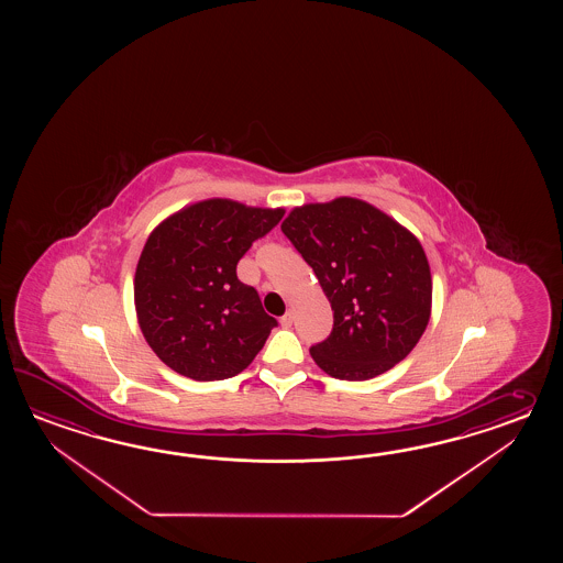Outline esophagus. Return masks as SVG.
<instances>
[{
	"label": "esophagus",
	"mask_w": 563,
	"mask_h": 563,
	"mask_svg": "<svg viewBox=\"0 0 563 563\" xmlns=\"http://www.w3.org/2000/svg\"><path fill=\"white\" fill-rule=\"evenodd\" d=\"M279 323H282L284 328H291V323H294V313H291V311H286V313L282 316Z\"/></svg>",
	"instance_id": "1"
}]
</instances>
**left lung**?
I'll return each instance as SVG.
<instances>
[{
  "label": "left lung",
  "mask_w": 563,
  "mask_h": 563,
  "mask_svg": "<svg viewBox=\"0 0 563 563\" xmlns=\"http://www.w3.org/2000/svg\"><path fill=\"white\" fill-rule=\"evenodd\" d=\"M282 231L334 311L311 358L340 380H368L417 346L431 316L432 282L419 240L376 207L340 197L294 209Z\"/></svg>",
  "instance_id": "1"
}]
</instances>
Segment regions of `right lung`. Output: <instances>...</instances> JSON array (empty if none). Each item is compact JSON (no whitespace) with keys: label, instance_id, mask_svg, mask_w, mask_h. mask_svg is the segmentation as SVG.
Listing matches in <instances>:
<instances>
[{"label":"right lung","instance_id":"obj_1","mask_svg":"<svg viewBox=\"0 0 563 563\" xmlns=\"http://www.w3.org/2000/svg\"><path fill=\"white\" fill-rule=\"evenodd\" d=\"M284 217L209 199L168 217L144 243L134 276L136 316L148 346L192 380L245 371L277 325L238 264Z\"/></svg>","mask_w":563,"mask_h":563}]
</instances>
